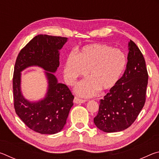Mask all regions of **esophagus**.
<instances>
[{"instance_id":"obj_1","label":"esophagus","mask_w":159,"mask_h":159,"mask_svg":"<svg viewBox=\"0 0 159 159\" xmlns=\"http://www.w3.org/2000/svg\"><path fill=\"white\" fill-rule=\"evenodd\" d=\"M74 102L76 104H81V103H84L85 102V99H80L78 98V97H75L74 99Z\"/></svg>"}]
</instances>
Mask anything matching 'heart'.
I'll use <instances>...</instances> for the list:
<instances>
[{
	"label": "heart",
	"instance_id": "obj_1",
	"mask_svg": "<svg viewBox=\"0 0 159 159\" xmlns=\"http://www.w3.org/2000/svg\"><path fill=\"white\" fill-rule=\"evenodd\" d=\"M127 64V57L122 50L104 44H93L84 47L79 55L71 53L66 58L64 76L70 85L78 78L88 71L90 79L79 83L76 92L84 97H91L98 92L112 88L119 80Z\"/></svg>",
	"mask_w": 159,
	"mask_h": 159
}]
</instances>
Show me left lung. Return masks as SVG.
<instances>
[{
	"label": "left lung",
	"instance_id": "8db88e82",
	"mask_svg": "<svg viewBox=\"0 0 159 159\" xmlns=\"http://www.w3.org/2000/svg\"><path fill=\"white\" fill-rule=\"evenodd\" d=\"M122 77L99 101L94 123L105 133L122 131L133 124L146 101L148 73L144 56L133 41Z\"/></svg>",
	"mask_w": 159,
	"mask_h": 159
}]
</instances>
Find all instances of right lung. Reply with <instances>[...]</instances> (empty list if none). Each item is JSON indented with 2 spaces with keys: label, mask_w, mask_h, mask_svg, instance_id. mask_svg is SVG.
<instances>
[{
  "label": "right lung",
  "mask_w": 159,
  "mask_h": 159,
  "mask_svg": "<svg viewBox=\"0 0 159 159\" xmlns=\"http://www.w3.org/2000/svg\"><path fill=\"white\" fill-rule=\"evenodd\" d=\"M67 38L38 35L18 54L12 79L14 107L16 114L26 126L41 134H55L62 130L74 96L65 84L57 82L53 73L60 65V50ZM38 66L45 72L48 80L46 98L38 102H30L20 93V71L29 66Z\"/></svg>",
  "instance_id": "right-lung-1"
}]
</instances>
